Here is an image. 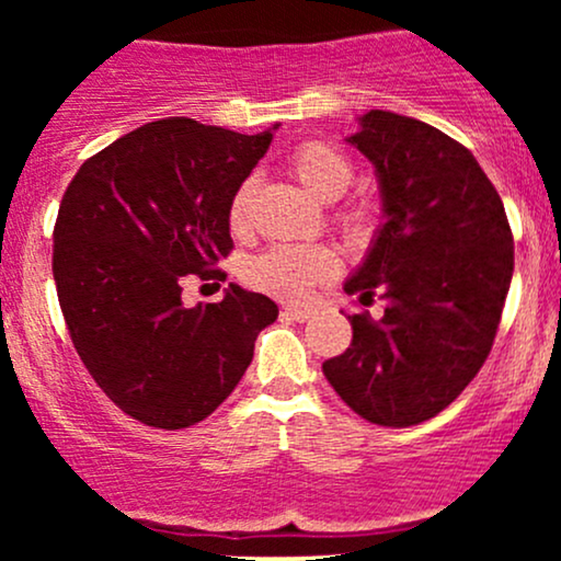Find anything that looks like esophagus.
Masks as SVG:
<instances>
[{
    "label": "esophagus",
    "instance_id": "34e87169",
    "mask_svg": "<svg viewBox=\"0 0 561 561\" xmlns=\"http://www.w3.org/2000/svg\"><path fill=\"white\" fill-rule=\"evenodd\" d=\"M282 313H285V317H289L293 321H308L313 317L311 308H298V306H287Z\"/></svg>",
    "mask_w": 561,
    "mask_h": 561
}]
</instances>
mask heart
Segmentation results:
<instances>
[{"label":"heart","mask_w":561,"mask_h":561,"mask_svg":"<svg viewBox=\"0 0 561 561\" xmlns=\"http://www.w3.org/2000/svg\"><path fill=\"white\" fill-rule=\"evenodd\" d=\"M289 171L311 192L313 197L332 203L343 197L353 182V165L337 147L327 141H302L289 156ZM255 182L244 179L229 199L227 221L234 234L248 229L250 199H253ZM343 229L351 237H362L375 221V210L366 203H353L340 216ZM337 272V255L324 244H274L244 261L242 276L250 287L274 295L279 300H300L321 282L332 279Z\"/></svg>","instance_id":"heart-1"}]
</instances>
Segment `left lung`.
<instances>
[{"label": "left lung", "mask_w": 561, "mask_h": 561, "mask_svg": "<svg viewBox=\"0 0 561 561\" xmlns=\"http://www.w3.org/2000/svg\"><path fill=\"white\" fill-rule=\"evenodd\" d=\"M351 134L375 165L385 224L345 293H379L382 319L353 313L351 347L324 362L343 401L382 427L433 420L491 353L512 285L504 203L472 152L440 128L369 111Z\"/></svg>", "instance_id": "8db88e82"}]
</instances>
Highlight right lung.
Listing matches in <instances>:
<instances>
[{
    "label": "right lung",
    "mask_w": 561,
    "mask_h": 561,
    "mask_svg": "<svg viewBox=\"0 0 561 561\" xmlns=\"http://www.w3.org/2000/svg\"><path fill=\"white\" fill-rule=\"evenodd\" d=\"M272 137L152 121L89 158L62 195L53 274L70 340L102 392L147 427L214 414L279 317L240 285L221 302H182L184 276L227 279L216 263L234 248L229 199Z\"/></svg>",
    "instance_id": "1"
}]
</instances>
